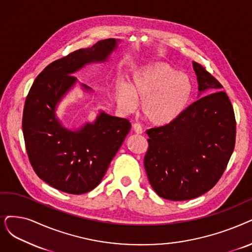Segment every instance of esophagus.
<instances>
[{
  "label": "esophagus",
  "instance_id": "esophagus-1",
  "mask_svg": "<svg viewBox=\"0 0 252 252\" xmlns=\"http://www.w3.org/2000/svg\"><path fill=\"white\" fill-rule=\"evenodd\" d=\"M132 129H133V131H134L136 134H142V133H143L142 127H140L139 124H134L133 127H132Z\"/></svg>",
  "mask_w": 252,
  "mask_h": 252
}]
</instances>
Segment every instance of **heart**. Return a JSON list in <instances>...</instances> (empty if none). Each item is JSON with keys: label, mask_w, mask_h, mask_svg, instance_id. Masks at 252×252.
Listing matches in <instances>:
<instances>
[{"label": "heart", "mask_w": 252, "mask_h": 252, "mask_svg": "<svg viewBox=\"0 0 252 252\" xmlns=\"http://www.w3.org/2000/svg\"><path fill=\"white\" fill-rule=\"evenodd\" d=\"M192 95L187 75L166 63L155 62L138 68L130 85L117 87V102L125 114H132L142 101L140 110L150 124L166 126L182 115Z\"/></svg>", "instance_id": "obj_1"}]
</instances>
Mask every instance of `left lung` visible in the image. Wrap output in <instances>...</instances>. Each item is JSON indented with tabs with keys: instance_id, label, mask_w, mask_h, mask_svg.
<instances>
[{
	"instance_id": "obj_1",
	"label": "left lung",
	"mask_w": 252,
	"mask_h": 252,
	"mask_svg": "<svg viewBox=\"0 0 252 252\" xmlns=\"http://www.w3.org/2000/svg\"><path fill=\"white\" fill-rule=\"evenodd\" d=\"M198 95L175 122L149 129L145 168L155 192L169 200L192 199L213 188L236 143L234 108L222 86L196 62Z\"/></svg>"
}]
</instances>
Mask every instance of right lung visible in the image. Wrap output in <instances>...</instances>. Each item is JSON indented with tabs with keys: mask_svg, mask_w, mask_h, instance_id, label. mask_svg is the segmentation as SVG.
<instances>
[{
	"mask_svg": "<svg viewBox=\"0 0 252 252\" xmlns=\"http://www.w3.org/2000/svg\"><path fill=\"white\" fill-rule=\"evenodd\" d=\"M119 43L114 38L100 40L50 63L27 96L23 132L29 160L40 179L63 192L83 194L98 186L131 128L127 119L103 110L94 122L74 130L66 128L57 115L60 103L77 83L72 74L86 65L108 61ZM80 87L92 92L84 84Z\"/></svg>",
	"mask_w": 252,
	"mask_h": 252,
	"instance_id": "add662e5",
	"label": "right lung"
}]
</instances>
